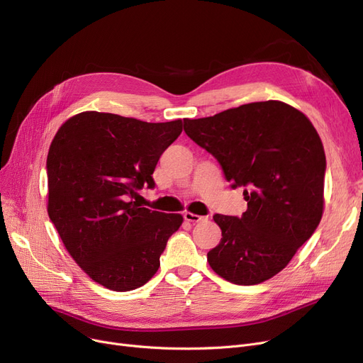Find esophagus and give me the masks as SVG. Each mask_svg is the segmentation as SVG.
<instances>
[{"label": "esophagus", "instance_id": "esophagus-1", "mask_svg": "<svg viewBox=\"0 0 363 363\" xmlns=\"http://www.w3.org/2000/svg\"><path fill=\"white\" fill-rule=\"evenodd\" d=\"M184 219L188 220V223H201V220L206 219V216H200V215H196L191 212H185Z\"/></svg>", "mask_w": 363, "mask_h": 363}]
</instances>
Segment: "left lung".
I'll return each instance as SVG.
<instances>
[{
	"instance_id": "obj_1",
	"label": "left lung",
	"mask_w": 363,
	"mask_h": 363,
	"mask_svg": "<svg viewBox=\"0 0 363 363\" xmlns=\"http://www.w3.org/2000/svg\"><path fill=\"white\" fill-rule=\"evenodd\" d=\"M184 130L247 201L240 218L213 215L223 238L208 252L209 265L235 285L269 280L320 223L326 159L316 129L291 105L265 101L185 118Z\"/></svg>"
}]
</instances>
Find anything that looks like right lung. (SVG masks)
<instances>
[{"label":"right lung","instance_id":"1","mask_svg":"<svg viewBox=\"0 0 363 363\" xmlns=\"http://www.w3.org/2000/svg\"><path fill=\"white\" fill-rule=\"evenodd\" d=\"M182 120L147 123L86 111L60 125L47 155L49 212L69 255L99 285L117 292L145 283L160 267L179 213L133 201Z\"/></svg>","mask_w":363,"mask_h":363}]
</instances>
